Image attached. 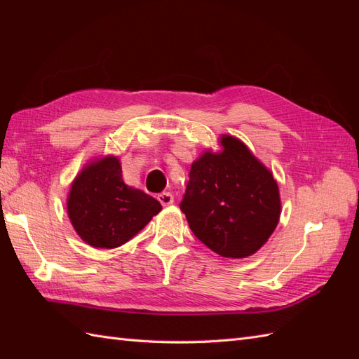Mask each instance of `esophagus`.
Returning a JSON list of instances; mask_svg holds the SVG:
<instances>
[{"label":"esophagus","mask_w":359,"mask_h":359,"mask_svg":"<svg viewBox=\"0 0 359 359\" xmlns=\"http://www.w3.org/2000/svg\"><path fill=\"white\" fill-rule=\"evenodd\" d=\"M157 199H158V202H160L163 206H169V205L173 203V196H172V193H169V191L160 193L158 196H157Z\"/></svg>","instance_id":"obj_1"}]
</instances>
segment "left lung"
Returning a JSON list of instances; mask_svg holds the SVG:
<instances>
[{"instance_id": "1", "label": "left lung", "mask_w": 359, "mask_h": 359, "mask_svg": "<svg viewBox=\"0 0 359 359\" xmlns=\"http://www.w3.org/2000/svg\"><path fill=\"white\" fill-rule=\"evenodd\" d=\"M220 151L205 149L191 163L180 205L191 232L223 257L255 255L280 220L277 181L235 136L222 135Z\"/></svg>"}]
</instances>
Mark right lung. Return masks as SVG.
Returning a JSON list of instances; mask_svg holds the SVG:
<instances>
[{"label":"right lung","instance_id":"right-lung-1","mask_svg":"<svg viewBox=\"0 0 359 359\" xmlns=\"http://www.w3.org/2000/svg\"><path fill=\"white\" fill-rule=\"evenodd\" d=\"M160 211L157 199L123 181L116 156L91 158L72 181L67 194L73 229L95 248L126 244Z\"/></svg>","mask_w":359,"mask_h":359}]
</instances>
